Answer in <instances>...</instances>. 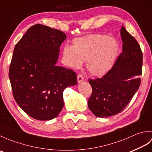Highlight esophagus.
Listing matches in <instances>:
<instances>
[{
    "mask_svg": "<svg viewBox=\"0 0 152 152\" xmlns=\"http://www.w3.org/2000/svg\"><path fill=\"white\" fill-rule=\"evenodd\" d=\"M77 80H78V82L80 83L84 80V78H83L82 74H78V76H77Z\"/></svg>",
    "mask_w": 152,
    "mask_h": 152,
    "instance_id": "34e87169",
    "label": "esophagus"
}]
</instances>
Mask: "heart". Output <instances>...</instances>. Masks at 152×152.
Returning <instances> with one entry per match:
<instances>
[{"label": "heart", "mask_w": 152, "mask_h": 152, "mask_svg": "<svg viewBox=\"0 0 152 152\" xmlns=\"http://www.w3.org/2000/svg\"><path fill=\"white\" fill-rule=\"evenodd\" d=\"M119 52V44L114 38L101 34H88L72 41V46L65 45L63 54L66 65L79 69L86 61L89 72L102 76L111 69Z\"/></svg>", "instance_id": "heart-1"}]
</instances>
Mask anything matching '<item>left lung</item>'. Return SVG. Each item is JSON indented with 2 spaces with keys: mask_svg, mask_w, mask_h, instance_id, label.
I'll return each instance as SVG.
<instances>
[{
  "mask_svg": "<svg viewBox=\"0 0 152 152\" xmlns=\"http://www.w3.org/2000/svg\"><path fill=\"white\" fill-rule=\"evenodd\" d=\"M122 52L112 69L101 78L89 80L92 94L88 107L96 117L108 118L120 113L140 84L142 53L136 39L122 26Z\"/></svg>",
  "mask_w": 152,
  "mask_h": 152,
  "instance_id": "left-lung-1",
  "label": "left lung"
}]
</instances>
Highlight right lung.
<instances>
[{
    "mask_svg": "<svg viewBox=\"0 0 152 152\" xmlns=\"http://www.w3.org/2000/svg\"><path fill=\"white\" fill-rule=\"evenodd\" d=\"M66 38L62 31L37 24L14 48L9 69L13 95L23 110L35 119L56 118L64 105V90L78 83L72 70L56 65Z\"/></svg>",
    "mask_w": 152,
    "mask_h": 152,
    "instance_id": "1",
    "label": "right lung"
}]
</instances>
